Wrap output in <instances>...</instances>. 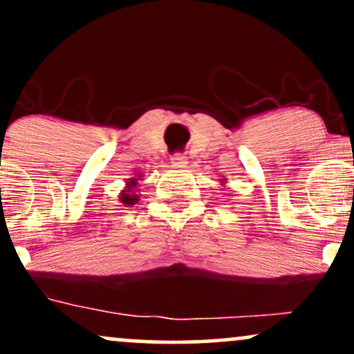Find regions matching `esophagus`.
<instances>
[{"mask_svg":"<svg viewBox=\"0 0 354 354\" xmlns=\"http://www.w3.org/2000/svg\"><path fill=\"white\" fill-rule=\"evenodd\" d=\"M186 163H188V158L185 154L176 153L171 156V166H174V168H183V166H186Z\"/></svg>","mask_w":354,"mask_h":354,"instance_id":"esophagus-1","label":"esophagus"}]
</instances>
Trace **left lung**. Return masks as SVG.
Here are the masks:
<instances>
[{
    "label": "left lung",
    "mask_w": 354,
    "mask_h": 354,
    "mask_svg": "<svg viewBox=\"0 0 354 354\" xmlns=\"http://www.w3.org/2000/svg\"><path fill=\"white\" fill-rule=\"evenodd\" d=\"M219 183H221V185H223V183H225V180H219Z\"/></svg>",
    "instance_id": "1"
}]
</instances>
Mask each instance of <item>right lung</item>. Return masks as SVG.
I'll list each match as a JSON object with an SVG mask.
<instances>
[{"mask_svg": "<svg viewBox=\"0 0 354 354\" xmlns=\"http://www.w3.org/2000/svg\"><path fill=\"white\" fill-rule=\"evenodd\" d=\"M141 180H143V176L140 174L138 178H129V180L126 181V186L120 193V201L123 203L124 206H133L140 201V194L136 193V186H138V181Z\"/></svg>", "mask_w": 354, "mask_h": 354, "instance_id": "add662e5", "label": "right lung"}]
</instances>
